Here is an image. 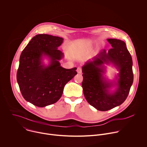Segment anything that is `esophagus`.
Segmentation results:
<instances>
[{
  "mask_svg": "<svg viewBox=\"0 0 147 147\" xmlns=\"http://www.w3.org/2000/svg\"><path fill=\"white\" fill-rule=\"evenodd\" d=\"M77 73H78V74H81V73H82V69H81V67H78L77 68Z\"/></svg>",
  "mask_w": 147,
  "mask_h": 147,
  "instance_id": "1",
  "label": "esophagus"
}]
</instances>
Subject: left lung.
<instances>
[{
  "mask_svg": "<svg viewBox=\"0 0 147 147\" xmlns=\"http://www.w3.org/2000/svg\"><path fill=\"white\" fill-rule=\"evenodd\" d=\"M112 48L107 53L101 50L92 61L82 66V86L89 105L102 111L111 110L122 104L126 99L133 82V61L125 42L121 40L108 38ZM112 63L119 71L117 82L107 81L103 76L104 64ZM116 86L115 91L110 89Z\"/></svg>",
  "mask_w": 147,
  "mask_h": 147,
  "instance_id": "1",
  "label": "left lung"
}]
</instances>
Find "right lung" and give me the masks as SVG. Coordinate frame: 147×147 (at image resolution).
I'll return each instance as SVG.
<instances>
[{"instance_id": "right-lung-1", "label": "right lung", "mask_w": 147, "mask_h": 147, "mask_svg": "<svg viewBox=\"0 0 147 147\" xmlns=\"http://www.w3.org/2000/svg\"><path fill=\"white\" fill-rule=\"evenodd\" d=\"M63 38L46 34L34 36L20 58L17 80L24 98L33 105L44 107L56 103L61 98L65 85L77 74V68L61 66L63 53L58 50ZM43 56L50 59L45 66Z\"/></svg>"}]
</instances>
